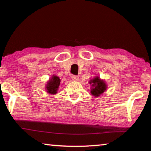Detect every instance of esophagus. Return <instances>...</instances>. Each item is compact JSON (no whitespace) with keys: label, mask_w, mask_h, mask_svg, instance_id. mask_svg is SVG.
I'll use <instances>...</instances> for the list:
<instances>
[{"label":"esophagus","mask_w":151,"mask_h":151,"mask_svg":"<svg viewBox=\"0 0 151 151\" xmlns=\"http://www.w3.org/2000/svg\"><path fill=\"white\" fill-rule=\"evenodd\" d=\"M71 78H72V80L73 81H78V76H76V75H73Z\"/></svg>","instance_id":"1"}]
</instances>
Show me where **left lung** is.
Instances as JSON below:
<instances>
[{
    "instance_id": "8db88e82",
    "label": "left lung",
    "mask_w": 151,
    "mask_h": 151,
    "mask_svg": "<svg viewBox=\"0 0 151 151\" xmlns=\"http://www.w3.org/2000/svg\"><path fill=\"white\" fill-rule=\"evenodd\" d=\"M89 84L91 85V94L94 97H99L107 89L105 81L101 79L99 76H94L93 78L89 81Z\"/></svg>"
}]
</instances>
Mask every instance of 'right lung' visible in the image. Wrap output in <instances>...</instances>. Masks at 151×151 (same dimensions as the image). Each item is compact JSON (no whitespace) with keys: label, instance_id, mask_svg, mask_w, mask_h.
I'll list each match as a JSON object with an SVG mask.
<instances>
[{"label":"right lung","instance_id":"obj_1","mask_svg":"<svg viewBox=\"0 0 151 151\" xmlns=\"http://www.w3.org/2000/svg\"><path fill=\"white\" fill-rule=\"evenodd\" d=\"M60 79L57 75H52L45 86V90L48 93L50 94H55L57 93L58 87H59Z\"/></svg>","mask_w":151,"mask_h":151}]
</instances>
